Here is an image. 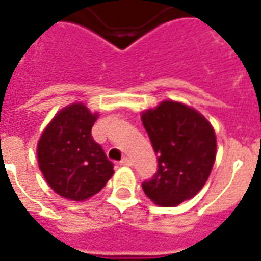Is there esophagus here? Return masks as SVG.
Here are the masks:
<instances>
[{"instance_id":"1","label":"esophagus","mask_w":261,"mask_h":261,"mask_svg":"<svg viewBox=\"0 0 261 261\" xmlns=\"http://www.w3.org/2000/svg\"><path fill=\"white\" fill-rule=\"evenodd\" d=\"M120 165L121 166H128V167H130V166H133V162H131L128 158H124V159L120 160Z\"/></svg>"}]
</instances>
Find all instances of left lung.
Returning <instances> with one entry per match:
<instances>
[{
  "label": "left lung",
  "mask_w": 261,
  "mask_h": 261,
  "mask_svg": "<svg viewBox=\"0 0 261 261\" xmlns=\"http://www.w3.org/2000/svg\"><path fill=\"white\" fill-rule=\"evenodd\" d=\"M142 124L158 155V171L142 182L156 204L171 207L194 198L209 178L216 160V134L199 112L165 101L142 113Z\"/></svg>",
  "instance_id": "8db88e82"
}]
</instances>
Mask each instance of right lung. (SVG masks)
<instances>
[{
    "instance_id": "1",
    "label": "right lung",
    "mask_w": 261,
    "mask_h": 261,
    "mask_svg": "<svg viewBox=\"0 0 261 261\" xmlns=\"http://www.w3.org/2000/svg\"><path fill=\"white\" fill-rule=\"evenodd\" d=\"M98 113L83 103L63 108L41 134L37 145L40 170L58 195L82 202L103 188L113 163L91 136Z\"/></svg>"
}]
</instances>
